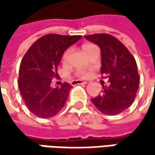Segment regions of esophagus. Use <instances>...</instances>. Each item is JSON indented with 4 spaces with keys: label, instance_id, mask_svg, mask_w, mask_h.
<instances>
[{
    "label": "esophagus",
    "instance_id": "34e87169",
    "mask_svg": "<svg viewBox=\"0 0 155 155\" xmlns=\"http://www.w3.org/2000/svg\"><path fill=\"white\" fill-rule=\"evenodd\" d=\"M86 83H88V82H87V81H80V80L73 81L71 82V84H72L73 86H75V85H78V84H86Z\"/></svg>",
    "mask_w": 155,
    "mask_h": 155
}]
</instances>
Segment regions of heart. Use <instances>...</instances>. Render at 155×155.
<instances>
[{"label": "heart", "mask_w": 155, "mask_h": 155, "mask_svg": "<svg viewBox=\"0 0 155 155\" xmlns=\"http://www.w3.org/2000/svg\"><path fill=\"white\" fill-rule=\"evenodd\" d=\"M96 47V46H95V45H93V44H84V45H82L81 48H82L83 52H84L85 54H87L91 48H92V47ZM70 53H71V50H70V49H66V50L64 52V54H63V55H62V58H61V62H62V64H67L68 59H69ZM89 74H90V73H89V72H87V71H77V72H75V75L80 78L88 77V76H89Z\"/></svg>", "instance_id": "1"}]
</instances>
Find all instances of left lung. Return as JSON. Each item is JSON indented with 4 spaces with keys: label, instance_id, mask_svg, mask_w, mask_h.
I'll return each mask as SVG.
<instances>
[{
    "label": "left lung",
    "instance_id": "1",
    "mask_svg": "<svg viewBox=\"0 0 155 155\" xmlns=\"http://www.w3.org/2000/svg\"><path fill=\"white\" fill-rule=\"evenodd\" d=\"M95 43L101 52V74L108 78V87H103L101 94L91 99L94 106L106 115H117L134 102L139 86L137 62L117 38L109 34L85 36Z\"/></svg>",
    "mask_w": 155,
    "mask_h": 155
}]
</instances>
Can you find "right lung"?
Returning a JSON list of instances; mask_svg holds the SVG:
<instances>
[{
    "label": "right lung",
    "mask_w": 155,
    "mask_h": 155,
    "mask_svg": "<svg viewBox=\"0 0 155 155\" xmlns=\"http://www.w3.org/2000/svg\"><path fill=\"white\" fill-rule=\"evenodd\" d=\"M81 36L47 34L38 38L23 56L18 75V88L22 99L34 115L47 118L64 108L72 85L64 82L61 87H51L57 77V65L64 52Z\"/></svg>",
    "instance_id": "right-lung-1"
}]
</instances>
